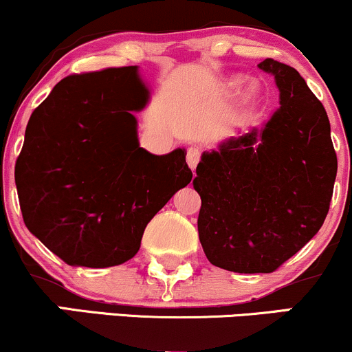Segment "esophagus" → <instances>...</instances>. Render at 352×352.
Returning a JSON list of instances; mask_svg holds the SVG:
<instances>
[{"instance_id": "esophagus-1", "label": "esophagus", "mask_w": 352, "mask_h": 352, "mask_svg": "<svg viewBox=\"0 0 352 352\" xmlns=\"http://www.w3.org/2000/svg\"><path fill=\"white\" fill-rule=\"evenodd\" d=\"M200 157H201V151L199 147H195V145H193V147H190L187 151V164L192 170H195L197 168V165H199V162H200Z\"/></svg>"}]
</instances>
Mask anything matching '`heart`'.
I'll return each mask as SVG.
<instances>
[{
  "label": "heart",
  "instance_id": "b5f03b06",
  "mask_svg": "<svg viewBox=\"0 0 352 352\" xmlns=\"http://www.w3.org/2000/svg\"><path fill=\"white\" fill-rule=\"evenodd\" d=\"M246 91H248V92H252V91H253V86H248V87H246Z\"/></svg>",
  "mask_w": 352,
  "mask_h": 352
}]
</instances>
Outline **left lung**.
I'll list each match as a JSON object with an SVG mask.
<instances>
[{"label":"left lung","mask_w":352,"mask_h":352,"mask_svg":"<svg viewBox=\"0 0 352 352\" xmlns=\"http://www.w3.org/2000/svg\"><path fill=\"white\" fill-rule=\"evenodd\" d=\"M281 107L263 131L204 153L199 238L208 261L235 273H273L324 223L338 157L324 107L294 67L265 59Z\"/></svg>","instance_id":"left-lung-1"}]
</instances>
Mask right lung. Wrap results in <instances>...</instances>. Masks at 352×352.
<instances>
[{
  "label": "right lung",
  "instance_id": "add662e5",
  "mask_svg": "<svg viewBox=\"0 0 352 352\" xmlns=\"http://www.w3.org/2000/svg\"><path fill=\"white\" fill-rule=\"evenodd\" d=\"M137 66L71 74L34 109L14 167L28 230L67 265L107 268L139 252L153 215L187 187L185 151L152 155L137 120Z\"/></svg>",
  "mask_w": 352,
  "mask_h": 352
}]
</instances>
